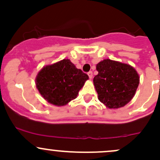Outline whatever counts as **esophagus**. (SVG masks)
<instances>
[{
  "instance_id": "esophagus-1",
  "label": "esophagus",
  "mask_w": 160,
  "mask_h": 160,
  "mask_svg": "<svg viewBox=\"0 0 160 160\" xmlns=\"http://www.w3.org/2000/svg\"><path fill=\"white\" fill-rule=\"evenodd\" d=\"M88 76H89V78L90 79H92V77H93V72H91V71H90V72H88Z\"/></svg>"
}]
</instances>
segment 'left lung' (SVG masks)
I'll return each mask as SVG.
<instances>
[{"label":"left lung","instance_id":"obj_1","mask_svg":"<svg viewBox=\"0 0 160 160\" xmlns=\"http://www.w3.org/2000/svg\"><path fill=\"white\" fill-rule=\"evenodd\" d=\"M98 74L93 85L98 99L108 108L124 107L133 98L138 84L139 76L128 64L107 59L97 64Z\"/></svg>","mask_w":160,"mask_h":160}]
</instances>
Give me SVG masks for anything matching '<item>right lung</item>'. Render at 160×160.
<instances>
[{
	"mask_svg": "<svg viewBox=\"0 0 160 160\" xmlns=\"http://www.w3.org/2000/svg\"><path fill=\"white\" fill-rule=\"evenodd\" d=\"M89 77L77 69L70 59L43 67L38 72L36 88L46 101L56 106H63L77 97Z\"/></svg>",
	"mask_w": 160,
	"mask_h": 160,
	"instance_id": "1",
	"label": "right lung"
}]
</instances>
